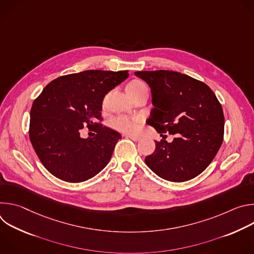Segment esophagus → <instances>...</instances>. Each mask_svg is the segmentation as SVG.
Listing matches in <instances>:
<instances>
[{"label": "esophagus", "mask_w": 254, "mask_h": 254, "mask_svg": "<svg viewBox=\"0 0 254 254\" xmlns=\"http://www.w3.org/2000/svg\"><path fill=\"white\" fill-rule=\"evenodd\" d=\"M126 136L128 137V138H130V139H132L133 141H138V140L140 139V137L137 136V135H130V134H127V135H126Z\"/></svg>", "instance_id": "34e87169"}]
</instances>
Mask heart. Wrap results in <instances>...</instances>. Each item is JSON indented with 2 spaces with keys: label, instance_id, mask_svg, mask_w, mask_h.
Listing matches in <instances>:
<instances>
[{
  "label": "heart",
  "instance_id": "heart-1",
  "mask_svg": "<svg viewBox=\"0 0 254 254\" xmlns=\"http://www.w3.org/2000/svg\"><path fill=\"white\" fill-rule=\"evenodd\" d=\"M143 87H147L144 85V83H142L141 81L138 80H133L131 82H129L127 86V90H137ZM112 126L121 131H125V132H133L136 128V124H135V120L133 118L127 117V116H119L117 118H115L112 121Z\"/></svg>",
  "mask_w": 254,
  "mask_h": 254
}]
</instances>
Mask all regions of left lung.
Here are the masks:
<instances>
[{
  "label": "left lung",
  "instance_id": "obj_1",
  "mask_svg": "<svg viewBox=\"0 0 254 254\" xmlns=\"http://www.w3.org/2000/svg\"><path fill=\"white\" fill-rule=\"evenodd\" d=\"M151 88L154 108L148 124L161 133L177 134L172 142L156 141L147 166L171 182H185L200 175L219 151L224 134L220 102L205 83L169 70L136 71Z\"/></svg>",
  "mask_w": 254,
  "mask_h": 254
}]
</instances>
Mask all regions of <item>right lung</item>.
<instances>
[{"label":"right lung","instance_id":"1","mask_svg":"<svg viewBox=\"0 0 254 254\" xmlns=\"http://www.w3.org/2000/svg\"><path fill=\"white\" fill-rule=\"evenodd\" d=\"M127 70H86L51 81L32 104L29 135L44 167L56 178L80 183L97 175L110 162L118 131L102 127L104 96L128 77ZM88 127L95 137L83 139Z\"/></svg>","mask_w":254,"mask_h":254}]
</instances>
